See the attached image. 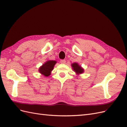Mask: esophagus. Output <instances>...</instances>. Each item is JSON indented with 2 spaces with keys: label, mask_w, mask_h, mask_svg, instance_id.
<instances>
[{
  "label": "esophagus",
  "mask_w": 127,
  "mask_h": 127,
  "mask_svg": "<svg viewBox=\"0 0 127 127\" xmlns=\"http://www.w3.org/2000/svg\"><path fill=\"white\" fill-rule=\"evenodd\" d=\"M60 63L65 64V63H66V60H60Z\"/></svg>",
  "instance_id": "34e87169"
}]
</instances>
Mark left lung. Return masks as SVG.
<instances>
[{
	"label": "left lung",
	"mask_w": 127,
	"mask_h": 127,
	"mask_svg": "<svg viewBox=\"0 0 127 127\" xmlns=\"http://www.w3.org/2000/svg\"><path fill=\"white\" fill-rule=\"evenodd\" d=\"M71 67L73 69L74 71L76 73L77 75L81 74L84 72V69L82 68L81 66H80L78 64L75 63L71 64Z\"/></svg>",
	"instance_id": "8db88e82"
}]
</instances>
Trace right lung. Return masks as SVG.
I'll list each match as a JSON object with an SVG mask.
<instances>
[{"mask_svg": "<svg viewBox=\"0 0 127 127\" xmlns=\"http://www.w3.org/2000/svg\"><path fill=\"white\" fill-rule=\"evenodd\" d=\"M56 63L57 61L55 60L47 61L39 68V72L45 77L49 76L50 75L51 72Z\"/></svg>", "mask_w": 127, "mask_h": 127, "instance_id": "right-lung-1", "label": "right lung"}]
</instances>
